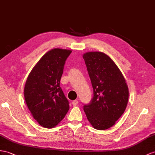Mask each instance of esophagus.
Wrapping results in <instances>:
<instances>
[{"mask_svg":"<svg viewBox=\"0 0 155 155\" xmlns=\"http://www.w3.org/2000/svg\"><path fill=\"white\" fill-rule=\"evenodd\" d=\"M78 104V101L77 100H74L72 101V104L73 106H76Z\"/></svg>","mask_w":155,"mask_h":155,"instance_id":"1","label":"esophagus"}]
</instances>
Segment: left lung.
<instances>
[{
  "instance_id": "obj_1",
  "label": "left lung",
  "mask_w": 155,
  "mask_h": 155,
  "mask_svg": "<svg viewBox=\"0 0 155 155\" xmlns=\"http://www.w3.org/2000/svg\"><path fill=\"white\" fill-rule=\"evenodd\" d=\"M92 82L94 96L84 105L90 124L99 130L113 126L124 113L128 101V88L117 65L100 51L83 55Z\"/></svg>"
}]
</instances>
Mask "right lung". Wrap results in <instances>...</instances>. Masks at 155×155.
<instances>
[{
  "label": "right lung",
  "instance_id": "add662e5",
  "mask_svg": "<svg viewBox=\"0 0 155 155\" xmlns=\"http://www.w3.org/2000/svg\"><path fill=\"white\" fill-rule=\"evenodd\" d=\"M72 52L54 48L43 55L31 71L24 88L27 107L38 124L54 128L69 109V102L59 82L65 61Z\"/></svg>",
  "mask_w": 155,
  "mask_h": 155
}]
</instances>
